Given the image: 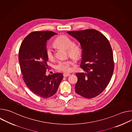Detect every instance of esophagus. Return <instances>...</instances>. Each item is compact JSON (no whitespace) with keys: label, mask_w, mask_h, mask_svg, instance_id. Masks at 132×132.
Here are the masks:
<instances>
[{"label":"esophagus","mask_w":132,"mask_h":132,"mask_svg":"<svg viewBox=\"0 0 132 132\" xmlns=\"http://www.w3.org/2000/svg\"><path fill=\"white\" fill-rule=\"evenodd\" d=\"M70 74H69V73H65L63 74V76H64V77H68V76H70Z\"/></svg>","instance_id":"34e87169"}]
</instances>
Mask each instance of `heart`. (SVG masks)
Wrapping results in <instances>:
<instances>
[{
    "label": "heart",
    "mask_w": 132,
    "mask_h": 132,
    "mask_svg": "<svg viewBox=\"0 0 132 132\" xmlns=\"http://www.w3.org/2000/svg\"><path fill=\"white\" fill-rule=\"evenodd\" d=\"M54 44L60 47L66 49L68 54L73 57H77L80 55L81 50L80 46L72 41L70 37L65 35H61L57 36L54 41ZM46 54L48 60H53L54 59V53L53 48L51 46H47L46 48ZM73 64L71 61H64L60 62L56 66L59 70L65 72H70L72 70L71 66Z\"/></svg>",
    "instance_id": "heart-1"
}]
</instances>
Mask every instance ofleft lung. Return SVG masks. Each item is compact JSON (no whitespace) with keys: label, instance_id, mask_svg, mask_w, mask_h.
<instances>
[{"label":"left lung","instance_id":"1","mask_svg":"<svg viewBox=\"0 0 132 132\" xmlns=\"http://www.w3.org/2000/svg\"><path fill=\"white\" fill-rule=\"evenodd\" d=\"M82 48L80 67L86 73H76L75 91L86 98L96 97L108 85L114 70L113 52L109 40L95 29L68 31Z\"/></svg>","mask_w":132,"mask_h":132}]
</instances>
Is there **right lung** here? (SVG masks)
<instances>
[{"label":"right lung","instance_id":"right-lung-1","mask_svg":"<svg viewBox=\"0 0 132 132\" xmlns=\"http://www.w3.org/2000/svg\"><path fill=\"white\" fill-rule=\"evenodd\" d=\"M56 34L49 31L32 32L25 37L19 51V62L24 82L30 91L42 98L53 96L63 79V75L60 72L45 75L49 68L46 42Z\"/></svg>","mask_w":132,"mask_h":132}]
</instances>
